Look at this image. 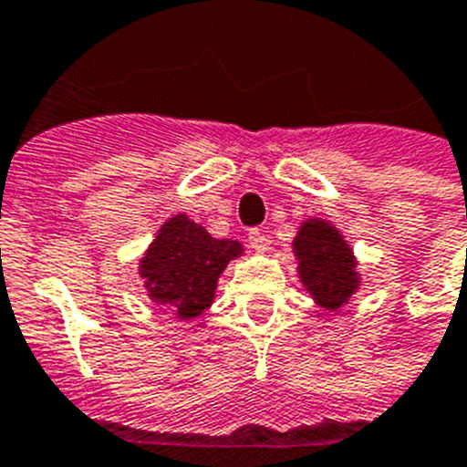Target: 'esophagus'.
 I'll return each mask as SVG.
<instances>
[{"instance_id": "obj_1", "label": "esophagus", "mask_w": 467, "mask_h": 467, "mask_svg": "<svg viewBox=\"0 0 467 467\" xmlns=\"http://www.w3.org/2000/svg\"><path fill=\"white\" fill-rule=\"evenodd\" d=\"M249 244H251V249L254 251H267L270 249V239H267V234L265 233H261V230H251L249 233Z\"/></svg>"}]
</instances>
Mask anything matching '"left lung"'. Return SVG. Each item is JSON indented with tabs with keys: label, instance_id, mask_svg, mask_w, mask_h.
I'll return each instance as SVG.
<instances>
[{
	"label": "left lung",
	"instance_id": "left-lung-1",
	"mask_svg": "<svg viewBox=\"0 0 467 467\" xmlns=\"http://www.w3.org/2000/svg\"><path fill=\"white\" fill-rule=\"evenodd\" d=\"M298 277L315 303L327 310H338L359 289L357 261L343 234L329 221L310 218L294 237Z\"/></svg>",
	"mask_w": 467,
	"mask_h": 467
}]
</instances>
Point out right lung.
I'll list each match as a JSON object with an SVG mask.
<instances>
[{
    "instance_id": "1",
    "label": "right lung",
    "mask_w": 467,
    "mask_h": 467,
    "mask_svg": "<svg viewBox=\"0 0 467 467\" xmlns=\"http://www.w3.org/2000/svg\"><path fill=\"white\" fill-rule=\"evenodd\" d=\"M237 239L211 237L185 213L169 218L140 258V277L150 301L178 319H194L213 303L218 277L242 256Z\"/></svg>"
}]
</instances>
